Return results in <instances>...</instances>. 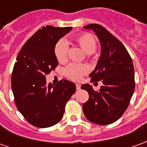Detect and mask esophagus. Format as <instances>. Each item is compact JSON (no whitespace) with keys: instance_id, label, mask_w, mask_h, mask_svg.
I'll use <instances>...</instances> for the list:
<instances>
[{"instance_id":"esophagus-1","label":"esophagus","mask_w":147,"mask_h":147,"mask_svg":"<svg viewBox=\"0 0 147 147\" xmlns=\"http://www.w3.org/2000/svg\"><path fill=\"white\" fill-rule=\"evenodd\" d=\"M80 87H81V85L79 84V83H77L76 84V89L77 90H80Z\"/></svg>"}]
</instances>
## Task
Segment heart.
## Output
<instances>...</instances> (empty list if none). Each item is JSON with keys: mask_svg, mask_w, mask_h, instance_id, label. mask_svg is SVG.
<instances>
[{"mask_svg": "<svg viewBox=\"0 0 147 147\" xmlns=\"http://www.w3.org/2000/svg\"><path fill=\"white\" fill-rule=\"evenodd\" d=\"M74 40L86 53H93L97 48V42L94 37L89 33H82L74 37ZM68 43L64 39H60L54 46V54L59 62L64 63L67 59ZM90 71L89 67L86 64H70L64 68V73L66 76L74 81H80Z\"/></svg>", "mask_w": 147, "mask_h": 147, "instance_id": "heart-1", "label": "heart"}]
</instances>
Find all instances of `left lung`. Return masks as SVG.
<instances>
[{
  "instance_id": "left-lung-1",
  "label": "left lung",
  "mask_w": 147,
  "mask_h": 147,
  "mask_svg": "<svg viewBox=\"0 0 147 147\" xmlns=\"http://www.w3.org/2000/svg\"><path fill=\"white\" fill-rule=\"evenodd\" d=\"M101 42L102 53L95 69L90 74L91 82L102 81L98 91L83 84L89 99L83 105L85 117L92 123L108 125L120 118L129 105L135 90V71L132 60L125 46L101 25L89 24Z\"/></svg>"
}]
</instances>
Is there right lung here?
Masks as SVG:
<instances>
[{"mask_svg":"<svg viewBox=\"0 0 147 147\" xmlns=\"http://www.w3.org/2000/svg\"><path fill=\"white\" fill-rule=\"evenodd\" d=\"M72 27L46 26L27 40L11 73L15 104L26 120L37 127H49L62 119L67 102L76 92L75 83L60 80L46 83L45 76L58 65L54 46Z\"/></svg>","mask_w":147,"mask_h":147,"instance_id":"obj_1","label":"right lung"}]
</instances>
